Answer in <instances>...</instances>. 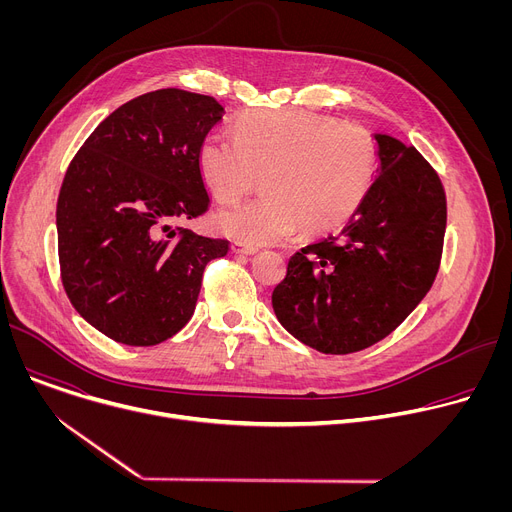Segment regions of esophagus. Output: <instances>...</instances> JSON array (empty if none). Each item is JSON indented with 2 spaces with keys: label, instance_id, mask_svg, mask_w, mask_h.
I'll list each match as a JSON object with an SVG mask.
<instances>
[{
  "label": "esophagus",
  "instance_id": "esophagus-1",
  "mask_svg": "<svg viewBox=\"0 0 512 512\" xmlns=\"http://www.w3.org/2000/svg\"><path fill=\"white\" fill-rule=\"evenodd\" d=\"M233 253H237V255H255L257 253V247H251V245H245V243H233Z\"/></svg>",
  "mask_w": 512,
  "mask_h": 512
}]
</instances>
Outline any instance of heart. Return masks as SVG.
<instances>
[{
    "mask_svg": "<svg viewBox=\"0 0 512 512\" xmlns=\"http://www.w3.org/2000/svg\"><path fill=\"white\" fill-rule=\"evenodd\" d=\"M235 129L202 137L198 168L223 204L263 176V196L216 216L218 231L241 243H275L302 227L310 235L336 231L375 184L379 145L362 125L285 107L249 111Z\"/></svg>",
    "mask_w": 512,
    "mask_h": 512,
    "instance_id": "heart-1",
    "label": "heart"
}]
</instances>
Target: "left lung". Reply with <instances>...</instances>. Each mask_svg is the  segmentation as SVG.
<instances>
[{"mask_svg": "<svg viewBox=\"0 0 512 512\" xmlns=\"http://www.w3.org/2000/svg\"><path fill=\"white\" fill-rule=\"evenodd\" d=\"M381 174L340 235L300 249L271 304L281 326L324 354L389 336L425 298L442 263L446 192L413 148L377 133Z\"/></svg>", "mask_w": 512, "mask_h": 512, "instance_id": "obj_1", "label": "left lung"}]
</instances>
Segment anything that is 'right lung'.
<instances>
[{
    "instance_id": "right-lung-1",
    "label": "right lung",
    "mask_w": 512,
    "mask_h": 512,
    "mask_svg": "<svg viewBox=\"0 0 512 512\" xmlns=\"http://www.w3.org/2000/svg\"><path fill=\"white\" fill-rule=\"evenodd\" d=\"M223 113L208 95L145 93L103 119L68 164L56 202L60 279L115 342L172 338L194 314L206 263L229 251L225 239L174 227L210 206L198 148Z\"/></svg>"
}]
</instances>
